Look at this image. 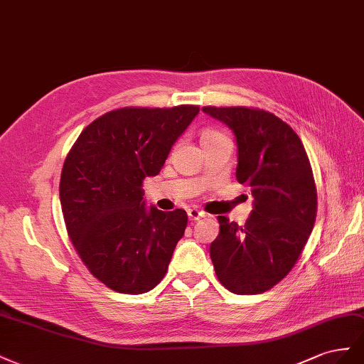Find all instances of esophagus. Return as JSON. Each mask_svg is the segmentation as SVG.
<instances>
[{
    "label": "esophagus",
    "mask_w": 364,
    "mask_h": 364,
    "mask_svg": "<svg viewBox=\"0 0 364 364\" xmlns=\"http://www.w3.org/2000/svg\"><path fill=\"white\" fill-rule=\"evenodd\" d=\"M188 216H189L191 221H198V220H201V218L205 216V213L203 210H198V209H189Z\"/></svg>",
    "instance_id": "1"
}]
</instances>
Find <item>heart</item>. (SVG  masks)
I'll return each mask as SVG.
<instances>
[{"label":"heart","instance_id":"b5f03b06","mask_svg":"<svg viewBox=\"0 0 364 364\" xmlns=\"http://www.w3.org/2000/svg\"><path fill=\"white\" fill-rule=\"evenodd\" d=\"M224 137V134L221 131H216V129H207L203 132L201 136V143L207 141V140H215V139H220Z\"/></svg>","mask_w":364,"mask_h":364}]
</instances>
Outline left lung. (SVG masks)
<instances>
[{
  "label": "left lung",
  "instance_id": "left-lung-1",
  "mask_svg": "<svg viewBox=\"0 0 364 364\" xmlns=\"http://www.w3.org/2000/svg\"><path fill=\"white\" fill-rule=\"evenodd\" d=\"M237 143L236 180L252 189L244 225L218 216L210 245L216 277L235 294H261L287 277L302 255L317 215V189L302 140L273 112L252 107H204Z\"/></svg>",
  "mask_w": 364,
  "mask_h": 364
}]
</instances>
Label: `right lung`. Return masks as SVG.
Returning <instances> with one entry per match:
<instances>
[{
    "instance_id": "obj_1",
    "label": "right lung",
    "mask_w": 364,
    "mask_h": 364,
    "mask_svg": "<svg viewBox=\"0 0 364 364\" xmlns=\"http://www.w3.org/2000/svg\"><path fill=\"white\" fill-rule=\"evenodd\" d=\"M198 112V105L112 109L67 154L59 183L67 233L90 273L114 291L148 293L168 272L188 213L146 210L141 188Z\"/></svg>"
}]
</instances>
